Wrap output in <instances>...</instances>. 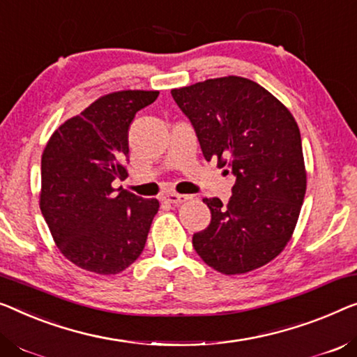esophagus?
Returning <instances> with one entry per match:
<instances>
[{"mask_svg": "<svg viewBox=\"0 0 357 357\" xmlns=\"http://www.w3.org/2000/svg\"><path fill=\"white\" fill-rule=\"evenodd\" d=\"M189 199H190L189 195H183V194H167L162 197L165 204H169V205H181L184 204V202H188Z\"/></svg>", "mask_w": 357, "mask_h": 357, "instance_id": "obj_1", "label": "esophagus"}]
</instances>
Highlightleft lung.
<instances>
[{"label":"left lung","instance_id":"left-lung-1","mask_svg":"<svg viewBox=\"0 0 357 357\" xmlns=\"http://www.w3.org/2000/svg\"><path fill=\"white\" fill-rule=\"evenodd\" d=\"M172 96L192 121L205 160L216 158L236 176L227 205L204 199L211 221L194 234L195 252L226 275L273 261L294 236L306 194L294 115L268 89L236 75L172 89Z\"/></svg>","mask_w":357,"mask_h":357}]
</instances>
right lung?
Here are the masks:
<instances>
[{
	"instance_id": "obj_1",
	"label": "right lung",
	"mask_w": 357,
	"mask_h": 357,
	"mask_svg": "<svg viewBox=\"0 0 357 357\" xmlns=\"http://www.w3.org/2000/svg\"><path fill=\"white\" fill-rule=\"evenodd\" d=\"M158 91L100 96L52 132L41 155L40 208L57 248L94 274H119L139 258L160 204L114 181L128 178V130Z\"/></svg>"
}]
</instances>
